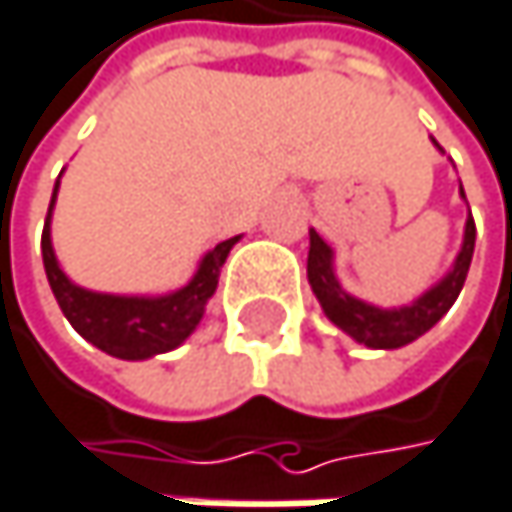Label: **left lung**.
I'll list each match as a JSON object with an SVG mask.
<instances>
[{
  "label": "left lung",
  "instance_id": "left-lung-1",
  "mask_svg": "<svg viewBox=\"0 0 512 512\" xmlns=\"http://www.w3.org/2000/svg\"><path fill=\"white\" fill-rule=\"evenodd\" d=\"M459 191H462V185H459ZM462 197H465V191H462ZM474 239H477V227H474V218L468 215L465 239H462V248L453 261V270L438 285H432L423 297H417L411 306L378 309L372 303L351 297L339 285L336 270H333V248L318 236V230H309V285H312L324 315L342 333H348L354 342H360L366 348L393 351V348L411 345L414 339L429 333L450 312V306L456 303V297L465 285V276H468V267L474 258Z\"/></svg>",
  "mask_w": 512,
  "mask_h": 512
}]
</instances>
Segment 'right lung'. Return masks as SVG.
Listing matches in <instances>:
<instances>
[{"instance_id": "1", "label": "right lung", "mask_w": 512, "mask_h": 512, "mask_svg": "<svg viewBox=\"0 0 512 512\" xmlns=\"http://www.w3.org/2000/svg\"><path fill=\"white\" fill-rule=\"evenodd\" d=\"M59 182L50 197L47 221H44V236H41V254H44V273L50 282V291L68 318V324L95 348H101L110 357L119 360H149L155 354L179 348L194 327L203 318V309L209 297L218 288L221 267L227 261L230 248L236 245L239 236L218 242L212 251L203 254L197 264V273L191 282L173 294L164 297H116V294H95L80 285H74L53 254L50 242V215L56 203Z\"/></svg>"}]
</instances>
